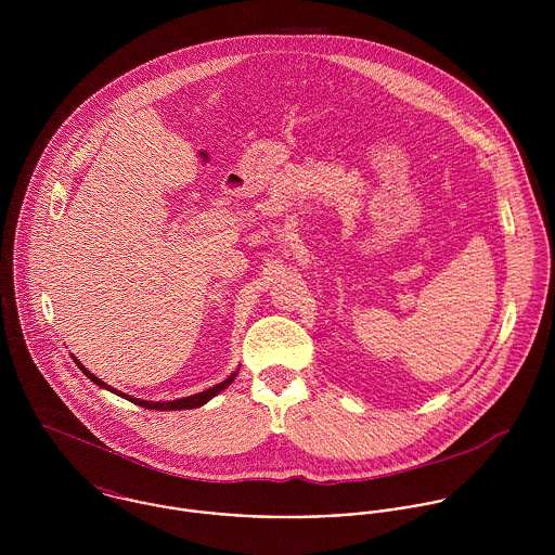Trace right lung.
Returning a JSON list of instances; mask_svg holds the SVG:
<instances>
[{
    "mask_svg": "<svg viewBox=\"0 0 555 555\" xmlns=\"http://www.w3.org/2000/svg\"><path fill=\"white\" fill-rule=\"evenodd\" d=\"M75 361H77V359H75ZM77 365H79L80 372H82L91 383H95L98 387H102V389H106V391H113L115 396H121L124 399H128V401H132V403L141 405V408H150V410H190V408H198V405L207 403L211 397H216L220 391H224V389L235 380V376L238 374L237 370V372H233L227 380H222L220 385H216V387H211V389H207V391H203V393H196V396L181 397V399H172V401H147V399L126 396V393H121V391H117V389L108 387V385H106V383H102L98 376H93L87 367H82L79 361H77Z\"/></svg>",
    "mask_w": 555,
    "mask_h": 555,
    "instance_id": "obj_1",
    "label": "right lung"
}]
</instances>
